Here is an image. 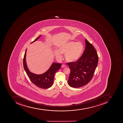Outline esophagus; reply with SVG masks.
Returning <instances> with one entry per match:
<instances>
[{
    "label": "esophagus",
    "instance_id": "obj_1",
    "mask_svg": "<svg viewBox=\"0 0 123 123\" xmlns=\"http://www.w3.org/2000/svg\"><path fill=\"white\" fill-rule=\"evenodd\" d=\"M67 67V65L65 64H62V66H61L62 68H64V67Z\"/></svg>",
    "mask_w": 123,
    "mask_h": 123
}]
</instances>
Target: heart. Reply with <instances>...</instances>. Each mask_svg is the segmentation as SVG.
Wrapping results in <instances>:
<instances>
[{"label":"heart","mask_w":123,"mask_h":123,"mask_svg":"<svg viewBox=\"0 0 123 123\" xmlns=\"http://www.w3.org/2000/svg\"><path fill=\"white\" fill-rule=\"evenodd\" d=\"M83 45L80 42H69L62 44L59 50H55L56 57L59 60L62 58V54H65V58L68 62H76L80 58L83 53Z\"/></svg>","instance_id":"obj_1"}]
</instances>
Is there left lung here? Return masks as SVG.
<instances>
[{
    "label": "left lung",
    "instance_id": "left-lung-1",
    "mask_svg": "<svg viewBox=\"0 0 123 123\" xmlns=\"http://www.w3.org/2000/svg\"><path fill=\"white\" fill-rule=\"evenodd\" d=\"M85 41V49L81 57L76 62L67 63L70 69L68 84L71 87H81L90 82L98 64V55L94 46L86 39Z\"/></svg>",
    "mask_w": 123,
    "mask_h": 123
}]
</instances>
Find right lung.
<instances>
[{"mask_svg":"<svg viewBox=\"0 0 123 123\" xmlns=\"http://www.w3.org/2000/svg\"><path fill=\"white\" fill-rule=\"evenodd\" d=\"M41 36L36 38L32 43L36 41ZM27 49L25 52L23 59L24 69L33 84L37 86L42 89H48L52 86L54 83V75L56 72L59 70L61 67V64L54 62L50 67L45 73L42 74H36L31 73L29 70L26 62V56Z\"/></svg>","mask_w":123,"mask_h":123,"instance_id":"right-lung-1","label":"right lung"}]
</instances>
